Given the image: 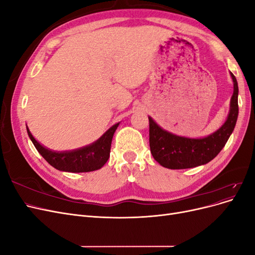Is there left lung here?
<instances>
[{
	"mask_svg": "<svg viewBox=\"0 0 255 255\" xmlns=\"http://www.w3.org/2000/svg\"><path fill=\"white\" fill-rule=\"evenodd\" d=\"M234 83L228 119L218 130L204 138L176 136L161 128L149 117V141L152 155L159 165L168 169H187L207 164L218 155L234 130L238 117V85Z\"/></svg>",
	"mask_w": 255,
	"mask_h": 255,
	"instance_id": "obj_1",
	"label": "left lung"
}]
</instances>
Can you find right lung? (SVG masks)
Returning <instances> with one entry per match:
<instances>
[{
  "label": "right lung",
  "mask_w": 255,
  "mask_h": 255,
  "mask_svg": "<svg viewBox=\"0 0 255 255\" xmlns=\"http://www.w3.org/2000/svg\"><path fill=\"white\" fill-rule=\"evenodd\" d=\"M118 126L119 123H116L94 143L78 150L65 152H54L44 148L30 134L27 127L26 129L37 151L57 170L66 172H89L102 168L109 160L112 139Z\"/></svg>",
  "instance_id": "right-lung-1"
}]
</instances>
